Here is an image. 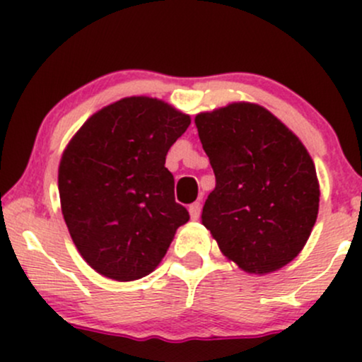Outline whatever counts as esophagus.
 Returning a JSON list of instances; mask_svg holds the SVG:
<instances>
[{
	"label": "esophagus",
	"mask_w": 362,
	"mask_h": 362,
	"mask_svg": "<svg viewBox=\"0 0 362 362\" xmlns=\"http://www.w3.org/2000/svg\"><path fill=\"white\" fill-rule=\"evenodd\" d=\"M189 214H190V219H197L199 214H201V202H194V204L189 206Z\"/></svg>",
	"instance_id": "obj_1"
}]
</instances>
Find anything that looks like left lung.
Listing matches in <instances>:
<instances>
[{
    "instance_id": "left-lung-1",
    "label": "left lung",
    "mask_w": 362,
    "mask_h": 362,
    "mask_svg": "<svg viewBox=\"0 0 362 362\" xmlns=\"http://www.w3.org/2000/svg\"><path fill=\"white\" fill-rule=\"evenodd\" d=\"M216 175L202 224L248 274L279 271L308 242L320 184L305 144L262 105L235 102L195 115Z\"/></svg>"
}]
</instances>
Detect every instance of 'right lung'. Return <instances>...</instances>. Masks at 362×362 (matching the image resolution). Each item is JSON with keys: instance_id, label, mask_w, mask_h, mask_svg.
I'll return each instance as SVG.
<instances>
[{"instance_id": "1", "label": "right lung", "mask_w": 362, "mask_h": 362, "mask_svg": "<svg viewBox=\"0 0 362 362\" xmlns=\"http://www.w3.org/2000/svg\"><path fill=\"white\" fill-rule=\"evenodd\" d=\"M190 115L151 97L110 103L73 136L61 156V211L93 271L127 282L148 276L189 221L165 168Z\"/></svg>"}]
</instances>
